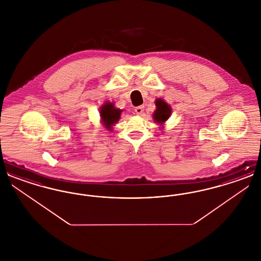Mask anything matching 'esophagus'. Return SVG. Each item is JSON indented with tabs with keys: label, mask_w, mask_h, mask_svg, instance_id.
Masks as SVG:
<instances>
[{
	"label": "esophagus",
	"mask_w": 261,
	"mask_h": 261,
	"mask_svg": "<svg viewBox=\"0 0 261 261\" xmlns=\"http://www.w3.org/2000/svg\"><path fill=\"white\" fill-rule=\"evenodd\" d=\"M143 112H144V107L143 106H139V107L135 108V112L138 115H141Z\"/></svg>",
	"instance_id": "1"
}]
</instances>
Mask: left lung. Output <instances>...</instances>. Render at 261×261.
<instances>
[{"mask_svg": "<svg viewBox=\"0 0 261 261\" xmlns=\"http://www.w3.org/2000/svg\"><path fill=\"white\" fill-rule=\"evenodd\" d=\"M155 111L152 113V119L154 122L161 125V128H163V125L167 121V119L171 115V107L162 98L154 100Z\"/></svg>", "mask_w": 261, "mask_h": 261, "instance_id": "left-lung-1", "label": "left lung"}]
</instances>
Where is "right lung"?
<instances>
[{
	"mask_svg": "<svg viewBox=\"0 0 261 261\" xmlns=\"http://www.w3.org/2000/svg\"><path fill=\"white\" fill-rule=\"evenodd\" d=\"M122 112L123 110L115 108L114 101L112 102L110 100L106 101L99 108V117H100L101 124L107 128V130L112 131L113 126L116 124L117 121L120 119Z\"/></svg>",
	"mask_w": 261,
	"mask_h": 261,
	"instance_id": "obj_1",
	"label": "right lung"
}]
</instances>
